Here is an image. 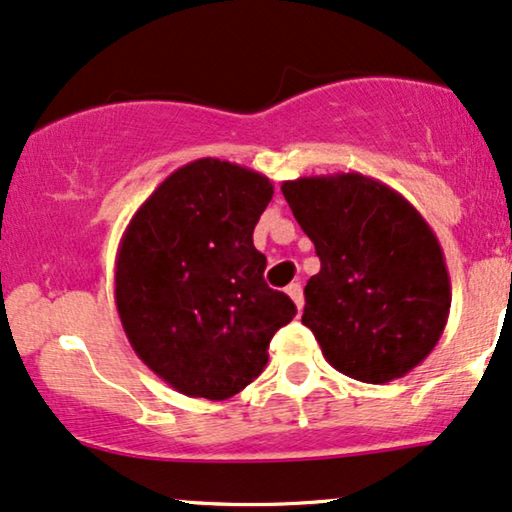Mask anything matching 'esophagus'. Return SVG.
<instances>
[{"instance_id":"esophagus-1","label":"esophagus","mask_w":512,"mask_h":512,"mask_svg":"<svg viewBox=\"0 0 512 512\" xmlns=\"http://www.w3.org/2000/svg\"><path fill=\"white\" fill-rule=\"evenodd\" d=\"M287 294H289V299L294 301L296 311H301V308H304V289H301L299 282H294V285H289V287H287Z\"/></svg>"}]
</instances>
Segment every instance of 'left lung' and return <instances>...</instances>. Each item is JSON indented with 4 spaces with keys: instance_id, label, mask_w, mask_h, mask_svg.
<instances>
[{
    "instance_id": "left-lung-1",
    "label": "left lung",
    "mask_w": 512,
    "mask_h": 512,
    "mask_svg": "<svg viewBox=\"0 0 512 512\" xmlns=\"http://www.w3.org/2000/svg\"><path fill=\"white\" fill-rule=\"evenodd\" d=\"M282 194L320 258L301 323L325 361L368 384L408 375L437 346L451 308L432 227L396 189L361 173L287 180Z\"/></svg>"
}]
</instances>
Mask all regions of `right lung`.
Here are the masks:
<instances>
[{
	"mask_svg": "<svg viewBox=\"0 0 512 512\" xmlns=\"http://www.w3.org/2000/svg\"><path fill=\"white\" fill-rule=\"evenodd\" d=\"M273 182L197 159L137 208L116 254V308L140 361L180 394L225 401L261 375L273 334L296 315L263 280L254 227Z\"/></svg>",
	"mask_w": 512,
	"mask_h": 512,
	"instance_id": "obj_1",
	"label": "right lung"
}]
</instances>
